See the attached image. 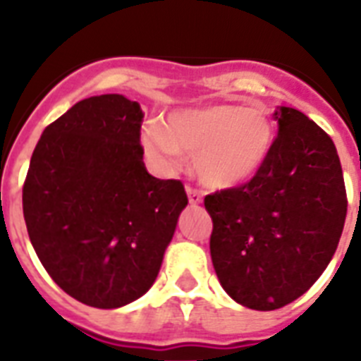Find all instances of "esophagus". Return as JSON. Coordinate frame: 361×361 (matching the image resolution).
<instances>
[{
	"instance_id": "34e87169",
	"label": "esophagus",
	"mask_w": 361,
	"mask_h": 361,
	"mask_svg": "<svg viewBox=\"0 0 361 361\" xmlns=\"http://www.w3.org/2000/svg\"><path fill=\"white\" fill-rule=\"evenodd\" d=\"M187 197H189V204L197 206V204L202 202V191L200 189H195V187L187 185Z\"/></svg>"
}]
</instances>
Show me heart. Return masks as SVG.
I'll return each mask as SVG.
<instances>
[{
    "mask_svg": "<svg viewBox=\"0 0 361 361\" xmlns=\"http://www.w3.org/2000/svg\"><path fill=\"white\" fill-rule=\"evenodd\" d=\"M142 142L152 155L174 164L180 152L195 157L204 185L231 189L257 174L275 142L274 123L266 110L241 104H209L176 110L166 125L144 127Z\"/></svg>",
    "mask_w": 361,
    "mask_h": 361,
    "instance_id": "b5f03b06",
    "label": "heart"
}]
</instances>
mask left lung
I'll return each instance as SVG.
<instances>
[{"instance_id":"1","label":"left lung","mask_w":361,"mask_h":361,"mask_svg":"<svg viewBox=\"0 0 361 361\" xmlns=\"http://www.w3.org/2000/svg\"><path fill=\"white\" fill-rule=\"evenodd\" d=\"M279 130L264 166L240 187L204 198L209 252L226 294L257 311L294 302L337 249L347 189L328 133L300 110H275Z\"/></svg>"}]
</instances>
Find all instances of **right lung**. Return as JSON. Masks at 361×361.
<instances>
[{
    "label": "right lung",
    "instance_id": "right-lung-1",
    "mask_svg": "<svg viewBox=\"0 0 361 361\" xmlns=\"http://www.w3.org/2000/svg\"><path fill=\"white\" fill-rule=\"evenodd\" d=\"M140 104L84 99L42 130L22 189L37 257L78 302L116 309L146 294L187 206L180 180L142 161Z\"/></svg>",
    "mask_w": 361,
    "mask_h": 361
}]
</instances>
